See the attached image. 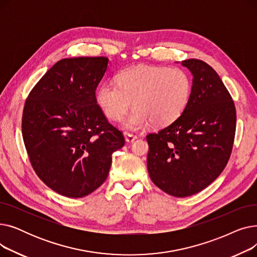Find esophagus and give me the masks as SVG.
Instances as JSON below:
<instances>
[{
    "mask_svg": "<svg viewBox=\"0 0 257 257\" xmlns=\"http://www.w3.org/2000/svg\"><path fill=\"white\" fill-rule=\"evenodd\" d=\"M138 139V136H134V134H131V133H125V140L126 142L128 143H132L133 141H136Z\"/></svg>",
    "mask_w": 257,
    "mask_h": 257,
    "instance_id": "1",
    "label": "esophagus"
}]
</instances>
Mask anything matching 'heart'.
I'll use <instances>...</instances> for the list:
<instances>
[{
	"label": "heart",
	"instance_id": "obj_1",
	"mask_svg": "<svg viewBox=\"0 0 257 257\" xmlns=\"http://www.w3.org/2000/svg\"><path fill=\"white\" fill-rule=\"evenodd\" d=\"M116 82L103 83L97 102L107 117L120 120L133 101L136 109L125 123L131 130L149 121L156 128L171 125L184 112L193 89L190 74L179 66L128 67L116 76Z\"/></svg>",
	"mask_w": 257,
	"mask_h": 257
}]
</instances>
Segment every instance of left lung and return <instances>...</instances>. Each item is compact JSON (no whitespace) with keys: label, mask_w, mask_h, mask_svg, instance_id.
<instances>
[{"label":"left lung","mask_w":257,"mask_h":257,"mask_svg":"<svg viewBox=\"0 0 257 257\" xmlns=\"http://www.w3.org/2000/svg\"><path fill=\"white\" fill-rule=\"evenodd\" d=\"M194 76L192 96L174 123L147 136V167L156 186L188 197L217 179L230 158L235 136L234 102L219 75L199 59L181 62Z\"/></svg>","instance_id":"left-lung-1"}]
</instances>
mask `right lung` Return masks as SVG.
<instances>
[{"instance_id": "1", "label": "right lung", "mask_w": 257, "mask_h": 257, "mask_svg": "<svg viewBox=\"0 0 257 257\" xmlns=\"http://www.w3.org/2000/svg\"><path fill=\"white\" fill-rule=\"evenodd\" d=\"M107 63L103 56L61 59L25 102L22 133L31 166L40 180L65 197L97 190L109 173L112 153L125 145L123 132L97 104Z\"/></svg>"}]
</instances>
